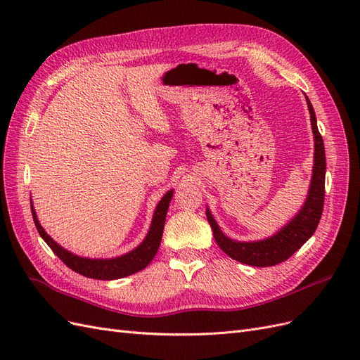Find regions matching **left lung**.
I'll return each instance as SVG.
<instances>
[{"instance_id":"left-lung-1","label":"left lung","mask_w":360,"mask_h":360,"mask_svg":"<svg viewBox=\"0 0 360 360\" xmlns=\"http://www.w3.org/2000/svg\"><path fill=\"white\" fill-rule=\"evenodd\" d=\"M304 97H307L314 134V167L307 200H304L300 210L294 214L292 219L288 221V224L282 226L274 236L254 242H238L225 236L221 226L214 221L209 207L205 209L207 221H209L212 226L216 243L219 245V248L228 257L238 261V263L255 267H269L279 264L282 261L288 259L297 249H300V246H303V243H307L308 238L315 233L319 226L324 205L326 155L314 108L311 105V101L308 99V96Z\"/></svg>"}]
</instances>
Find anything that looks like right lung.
<instances>
[{
    "label": "right lung",
    "instance_id": "add662e5",
    "mask_svg": "<svg viewBox=\"0 0 360 360\" xmlns=\"http://www.w3.org/2000/svg\"><path fill=\"white\" fill-rule=\"evenodd\" d=\"M172 193H174V189L168 191L158 202L153 213V219H151V224H150V230L144 240L141 242L135 249L130 250V252L115 258H86V257L72 254L70 250L64 249L61 245H58L56 240H53L45 230H43V226L37 219L36 209L34 205H32V201H31V213L40 237L53 250V254H56L69 269L76 271V274L91 278V279L112 281V279L126 278L129 275L136 274V271L146 269L150 264V261L155 258L162 240L163 226H165V219H167V213H168V207L172 198Z\"/></svg>",
    "mask_w": 360,
    "mask_h": 360
}]
</instances>
